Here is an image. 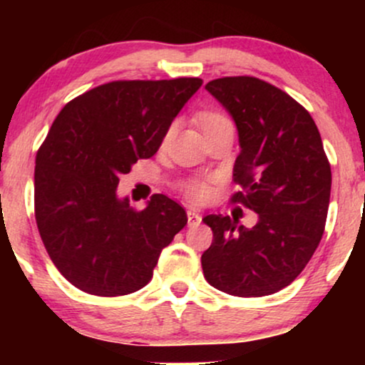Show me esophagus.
<instances>
[{
    "mask_svg": "<svg viewBox=\"0 0 365 365\" xmlns=\"http://www.w3.org/2000/svg\"><path fill=\"white\" fill-rule=\"evenodd\" d=\"M187 220H188V226H197L200 223V221H202V216L199 215V212L197 211H194V209H188L187 211Z\"/></svg>",
    "mask_w": 365,
    "mask_h": 365,
    "instance_id": "1",
    "label": "esophagus"
}]
</instances>
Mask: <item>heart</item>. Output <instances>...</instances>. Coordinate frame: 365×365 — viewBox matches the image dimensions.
I'll use <instances>...</instances> for the list:
<instances>
[{"label":"heart","instance_id":"b5f03b06","mask_svg":"<svg viewBox=\"0 0 365 365\" xmlns=\"http://www.w3.org/2000/svg\"><path fill=\"white\" fill-rule=\"evenodd\" d=\"M223 120H226L225 116L217 115V113H206V115H202V118H200V121H202V127H206V125H211V123H216V121H223ZM187 194L190 195L192 199L200 200L209 194V187L204 182H194L188 185Z\"/></svg>","mask_w":365,"mask_h":365}]
</instances>
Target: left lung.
Segmentation results:
<instances>
[{
  "instance_id": "8db88e82",
  "label": "left lung",
  "mask_w": 365,
  "mask_h": 365,
  "mask_svg": "<svg viewBox=\"0 0 365 365\" xmlns=\"http://www.w3.org/2000/svg\"><path fill=\"white\" fill-rule=\"evenodd\" d=\"M206 89L235 121L233 202L257 212L252 228L209 215L212 244L200 257L211 287L264 297L297 278L324 233L331 168L312 116L287 92L255 77H225Z\"/></svg>"
}]
</instances>
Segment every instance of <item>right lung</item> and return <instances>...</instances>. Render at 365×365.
Returning <instances> with one entry per match:
<instances>
[{
  "mask_svg": "<svg viewBox=\"0 0 365 365\" xmlns=\"http://www.w3.org/2000/svg\"><path fill=\"white\" fill-rule=\"evenodd\" d=\"M200 78L118 81L70 101L37 150L36 221L58 271L78 290L128 295L153 278L161 250L187 212L156 194L137 211L116 187L139 159L158 153Z\"/></svg>",
  "mask_w": 365,
  "mask_h": 365,
  "instance_id": "add662e5",
  "label": "right lung"
}]
</instances>
